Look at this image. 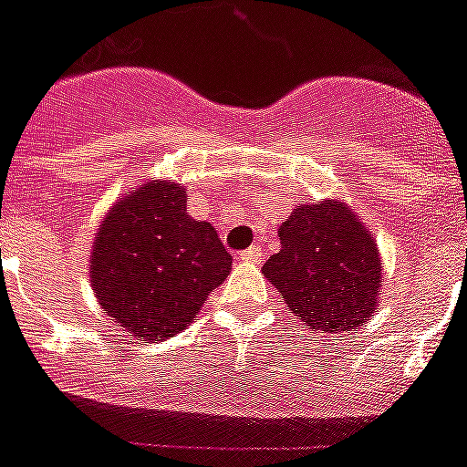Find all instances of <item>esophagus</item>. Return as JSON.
<instances>
[{
	"mask_svg": "<svg viewBox=\"0 0 467 467\" xmlns=\"http://www.w3.org/2000/svg\"><path fill=\"white\" fill-rule=\"evenodd\" d=\"M238 257H241L243 262H248V265H260V262L265 260V253H262L260 245H250V248L243 250Z\"/></svg>",
	"mask_w": 467,
	"mask_h": 467,
	"instance_id": "esophagus-1",
	"label": "esophagus"
}]
</instances>
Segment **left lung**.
<instances>
[{"label":"left lung","mask_w":467,"mask_h":467,"mask_svg":"<svg viewBox=\"0 0 467 467\" xmlns=\"http://www.w3.org/2000/svg\"><path fill=\"white\" fill-rule=\"evenodd\" d=\"M279 241L281 250L262 272L306 327L338 334L372 317L381 257L350 207L337 200L298 205L279 226Z\"/></svg>","instance_id":"obj_1"}]
</instances>
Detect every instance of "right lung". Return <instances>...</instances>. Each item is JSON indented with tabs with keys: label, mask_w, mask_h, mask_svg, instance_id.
Returning <instances> with one entry per match:
<instances>
[{
	"label": "right lung",
	"mask_w": 467,
	"mask_h": 467,
	"mask_svg": "<svg viewBox=\"0 0 467 467\" xmlns=\"http://www.w3.org/2000/svg\"><path fill=\"white\" fill-rule=\"evenodd\" d=\"M229 269L214 226L186 212V188L148 181L107 212L92 245L90 284L129 337L161 341L198 317Z\"/></svg>",
	"instance_id": "obj_1"
}]
</instances>
